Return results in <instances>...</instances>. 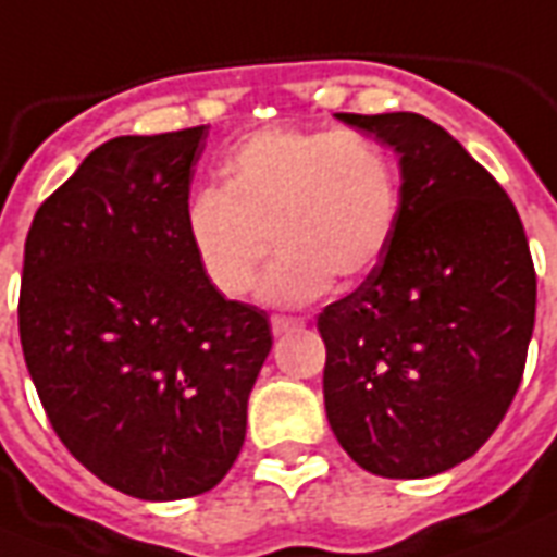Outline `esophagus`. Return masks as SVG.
<instances>
[{
    "instance_id": "obj_1",
    "label": "esophagus",
    "mask_w": 557,
    "mask_h": 557,
    "mask_svg": "<svg viewBox=\"0 0 557 557\" xmlns=\"http://www.w3.org/2000/svg\"><path fill=\"white\" fill-rule=\"evenodd\" d=\"M273 333L275 336H284V333L290 331H299V327H305V322L301 319H290V315H273Z\"/></svg>"
}]
</instances>
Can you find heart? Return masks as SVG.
<instances>
[{
	"instance_id": "1",
	"label": "heart",
	"mask_w": 557,
	"mask_h": 557,
	"mask_svg": "<svg viewBox=\"0 0 557 557\" xmlns=\"http://www.w3.org/2000/svg\"><path fill=\"white\" fill-rule=\"evenodd\" d=\"M221 189L186 203V235L207 282L244 299L275 252L264 299L305 305L333 278L359 282L388 252L403 209L394 158L354 128H264L221 163Z\"/></svg>"
}]
</instances>
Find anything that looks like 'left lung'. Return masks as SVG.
I'll return each instance as SVG.
<instances>
[{"instance_id":"obj_1","label":"left lung","mask_w":557,"mask_h":557,"mask_svg":"<svg viewBox=\"0 0 557 557\" xmlns=\"http://www.w3.org/2000/svg\"><path fill=\"white\" fill-rule=\"evenodd\" d=\"M399 154L388 252L319 315L324 411L356 466L394 480L469 460L509 411L535 327L520 215L446 128L413 111L339 114Z\"/></svg>"}]
</instances>
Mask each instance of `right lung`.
Instances as JSON below:
<instances>
[{
	"instance_id": "1",
	"label": "right lung",
	"mask_w": 557,
	"mask_h": 557,
	"mask_svg": "<svg viewBox=\"0 0 557 557\" xmlns=\"http://www.w3.org/2000/svg\"><path fill=\"white\" fill-rule=\"evenodd\" d=\"M207 126L97 146L34 215L20 339L57 437L140 500L218 486L273 348L264 310L207 282L186 203Z\"/></svg>"
}]
</instances>
